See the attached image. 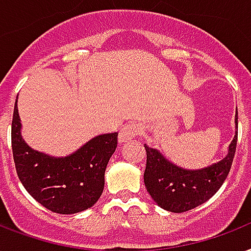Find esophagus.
Wrapping results in <instances>:
<instances>
[{
    "label": "esophagus",
    "instance_id": "obj_1",
    "mask_svg": "<svg viewBox=\"0 0 251 251\" xmlns=\"http://www.w3.org/2000/svg\"><path fill=\"white\" fill-rule=\"evenodd\" d=\"M140 132H141V127H140V126H137V124H127V126H124V127L120 129L118 140H119L120 144L127 143L129 140L135 139Z\"/></svg>",
    "mask_w": 251,
    "mask_h": 251
}]
</instances>
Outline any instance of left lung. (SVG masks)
Instances as JSON below:
<instances>
[{
    "label": "left lung",
    "instance_id": "left-lung-1",
    "mask_svg": "<svg viewBox=\"0 0 251 251\" xmlns=\"http://www.w3.org/2000/svg\"><path fill=\"white\" fill-rule=\"evenodd\" d=\"M236 135L229 144L226 156L216 164L188 170L173 164L157 149L144 145L147 168L144 183L156 204L169 212L180 213L195 208L211 199L224 183L232 166L237 145L238 116L236 110Z\"/></svg>",
    "mask_w": 251,
    "mask_h": 251
}]
</instances>
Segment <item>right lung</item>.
I'll list each match as a JSON object with an SVG mask.
<instances>
[{
  "label": "right lung",
  "mask_w": 251,
  "mask_h": 251,
  "mask_svg": "<svg viewBox=\"0 0 251 251\" xmlns=\"http://www.w3.org/2000/svg\"><path fill=\"white\" fill-rule=\"evenodd\" d=\"M118 145V133H104L65 157L35 151L22 137L15 100L11 147L15 169L23 187L38 203L61 215L82 212L98 201L104 187V172Z\"/></svg>",
  "instance_id": "add662e5"
}]
</instances>
